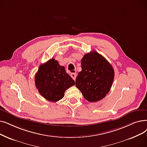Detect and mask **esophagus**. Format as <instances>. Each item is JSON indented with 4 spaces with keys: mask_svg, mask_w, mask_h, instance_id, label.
<instances>
[{
    "mask_svg": "<svg viewBox=\"0 0 147 147\" xmlns=\"http://www.w3.org/2000/svg\"><path fill=\"white\" fill-rule=\"evenodd\" d=\"M76 76H77V74H76V73H71V77L73 78V80H76Z\"/></svg>",
    "mask_w": 147,
    "mask_h": 147,
    "instance_id": "obj_1",
    "label": "esophagus"
}]
</instances>
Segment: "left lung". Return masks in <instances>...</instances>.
<instances>
[{
    "label": "left lung",
    "instance_id": "left-lung-1",
    "mask_svg": "<svg viewBox=\"0 0 147 147\" xmlns=\"http://www.w3.org/2000/svg\"><path fill=\"white\" fill-rule=\"evenodd\" d=\"M82 71L76 80V86L89 102H96L106 97L112 87L114 70L104 57L93 51L81 60Z\"/></svg>",
    "mask_w": 147,
    "mask_h": 147
}]
</instances>
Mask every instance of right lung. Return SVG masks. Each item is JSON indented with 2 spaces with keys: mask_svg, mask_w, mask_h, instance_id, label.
<instances>
[{
  "mask_svg": "<svg viewBox=\"0 0 147 147\" xmlns=\"http://www.w3.org/2000/svg\"><path fill=\"white\" fill-rule=\"evenodd\" d=\"M38 92L47 100L56 102L64 96L67 89L75 85L74 80L54 58L41 64L35 76Z\"/></svg>",
  "mask_w": 147,
  "mask_h": 147,
  "instance_id": "right-lung-1",
  "label": "right lung"
}]
</instances>
